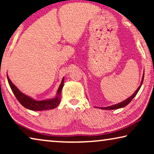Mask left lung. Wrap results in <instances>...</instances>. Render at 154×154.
<instances>
[{"mask_svg": "<svg viewBox=\"0 0 154 154\" xmlns=\"http://www.w3.org/2000/svg\"><path fill=\"white\" fill-rule=\"evenodd\" d=\"M144 73H143V75H142V81H141L140 83V85L139 86L137 89L136 90V91L134 92L133 94H132V96H130V97H128V99H126L125 100L123 101V102L119 103V104H113V105H111V106H106V107H101L100 109H106V110H113V109H121V108H123V107H125L127 106V105L129 104V103L131 102L132 100V99H133L134 97L136 96V94H137V92H139V90H140L141 86H142V83H143V81H144Z\"/></svg>", "mask_w": 154, "mask_h": 154, "instance_id": "1", "label": "left lung"}]
</instances>
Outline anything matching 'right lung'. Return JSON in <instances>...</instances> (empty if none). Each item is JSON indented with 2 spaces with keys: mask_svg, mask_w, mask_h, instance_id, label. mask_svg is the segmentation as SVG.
<instances>
[{
  "mask_svg": "<svg viewBox=\"0 0 154 154\" xmlns=\"http://www.w3.org/2000/svg\"><path fill=\"white\" fill-rule=\"evenodd\" d=\"M8 81L9 83L10 87L11 88L12 92H13L14 96L17 99L19 102L23 106L26 108L27 109L32 111H44V110H50V109H53L56 108L57 106L60 104L61 100V94H62V90L64 86V78L63 77L60 86H59L57 92L56 96L54 98L48 99V100L38 101L34 99L31 98L26 94H25L20 91L13 83L10 81V79L7 75Z\"/></svg>",
  "mask_w": 154,
  "mask_h": 154,
  "instance_id": "right-lung-1",
  "label": "right lung"
}]
</instances>
